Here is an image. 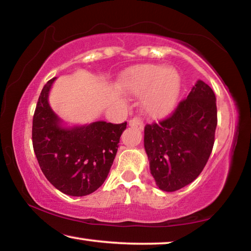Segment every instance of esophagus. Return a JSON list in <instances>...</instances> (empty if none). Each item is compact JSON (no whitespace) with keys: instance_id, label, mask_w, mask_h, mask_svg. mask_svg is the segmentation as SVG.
Masks as SVG:
<instances>
[{"instance_id":"34e87169","label":"esophagus","mask_w":251,"mask_h":251,"mask_svg":"<svg viewBox=\"0 0 251 251\" xmlns=\"http://www.w3.org/2000/svg\"><path fill=\"white\" fill-rule=\"evenodd\" d=\"M128 124H129V126L135 127V128H138V129H143V127H144L143 120H142L141 117H137V116L134 117V118H131V120H129Z\"/></svg>"}]
</instances>
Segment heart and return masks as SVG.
Listing matches in <instances>:
<instances>
[{
	"label": "heart",
	"mask_w": 251,
	"mask_h": 251,
	"mask_svg": "<svg viewBox=\"0 0 251 251\" xmlns=\"http://www.w3.org/2000/svg\"><path fill=\"white\" fill-rule=\"evenodd\" d=\"M127 91L144 96L142 105L147 115L161 117L171 110L179 95L180 77L174 69L147 64L134 69L124 82Z\"/></svg>",
	"instance_id": "b5f03b06"
}]
</instances>
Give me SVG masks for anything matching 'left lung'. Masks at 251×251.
<instances>
[{
	"instance_id": "1",
	"label": "left lung",
	"mask_w": 251,
	"mask_h": 251,
	"mask_svg": "<svg viewBox=\"0 0 251 251\" xmlns=\"http://www.w3.org/2000/svg\"><path fill=\"white\" fill-rule=\"evenodd\" d=\"M216 126V96L202 80L168 117L145 126L144 146L159 189L176 192L201 175L214 147Z\"/></svg>"
}]
</instances>
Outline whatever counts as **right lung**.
<instances>
[{"instance_id":"1","label":"right lung","mask_w":251,"mask_h":251,"mask_svg":"<svg viewBox=\"0 0 251 251\" xmlns=\"http://www.w3.org/2000/svg\"><path fill=\"white\" fill-rule=\"evenodd\" d=\"M55 77L44 85L33 116L32 142L42 172L59 192L86 196L103 185L127 123L95 122L64 128L49 104Z\"/></svg>"}]
</instances>
